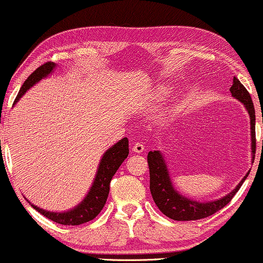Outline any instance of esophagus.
<instances>
[{
	"instance_id": "esophagus-1",
	"label": "esophagus",
	"mask_w": 263,
	"mask_h": 263,
	"mask_svg": "<svg viewBox=\"0 0 263 263\" xmlns=\"http://www.w3.org/2000/svg\"><path fill=\"white\" fill-rule=\"evenodd\" d=\"M132 148L135 153H142L143 151H145V146H143L141 142H135V143H133Z\"/></svg>"
}]
</instances>
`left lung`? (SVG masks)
Listing matches in <instances>:
<instances>
[{"label": "left lung", "mask_w": 263, "mask_h": 263, "mask_svg": "<svg viewBox=\"0 0 263 263\" xmlns=\"http://www.w3.org/2000/svg\"><path fill=\"white\" fill-rule=\"evenodd\" d=\"M233 98L239 100L246 107L250 117V135H251V163H254L255 151H256V138H255V109L249 92L240 84L237 78H233V84L230 88ZM149 166V189L154 202L160 212L166 217L178 221L197 220V219L207 218L215 212L225 207L232 197L236 195L243 182L246 181L250 171L247 172L238 185L224 197L219 200L200 202V201L189 199L175 189L174 183L170 178V172L166 166L163 153L160 151H151L147 156Z\"/></svg>", "instance_id": "obj_1"}]
</instances>
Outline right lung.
Here are the masks:
<instances>
[{"mask_svg": "<svg viewBox=\"0 0 263 263\" xmlns=\"http://www.w3.org/2000/svg\"><path fill=\"white\" fill-rule=\"evenodd\" d=\"M56 67V63L48 62L37 68V69L27 78V80L24 82V85L21 86L14 104L19 102L21 97H23L32 86L41 81L42 79L48 78L50 74H52V71L55 70ZM128 154L129 143L127 138L121 139L120 141L115 143L114 146H111L110 148L103 154L102 159L99 161L98 170H97L96 177L93 179L92 186L89 188L88 193L86 194L84 200H82L79 204H77L74 208H71V210H68L66 212H50L43 210V208H39L35 206V204H32L30 202L31 206L33 207L35 211H38L39 213L44 215V217L50 219V220L59 222V224L62 225H81L84 224V222L92 220V219H95L97 215L100 213L103 207L105 206L106 199L107 196H109L110 192L111 179H112L114 175L116 174L118 167L121 166V164L123 163L125 158L128 157Z\"/></svg>", "mask_w": 263, "mask_h": 263, "instance_id": "1", "label": "right lung"}]
</instances>
